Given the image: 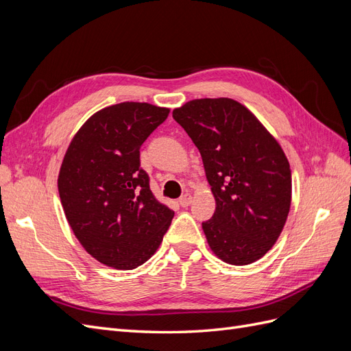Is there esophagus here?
<instances>
[{
    "instance_id": "1",
    "label": "esophagus",
    "mask_w": 351,
    "mask_h": 351,
    "mask_svg": "<svg viewBox=\"0 0 351 351\" xmlns=\"http://www.w3.org/2000/svg\"><path fill=\"white\" fill-rule=\"evenodd\" d=\"M190 204H192V195L184 193L182 197L178 199V205L182 208H187Z\"/></svg>"
}]
</instances>
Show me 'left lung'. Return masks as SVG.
I'll return each mask as SVG.
<instances>
[{"instance_id": "left-lung-1", "label": "left lung", "mask_w": 351, "mask_h": 351, "mask_svg": "<svg viewBox=\"0 0 351 351\" xmlns=\"http://www.w3.org/2000/svg\"><path fill=\"white\" fill-rule=\"evenodd\" d=\"M173 119L193 141L215 197L202 222L210 249L231 265L261 259L280 237L291 204V169L281 146L230 98L184 104Z\"/></svg>"}]
</instances>
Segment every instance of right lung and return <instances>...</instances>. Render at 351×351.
I'll return each instance as SVG.
<instances>
[{
    "label": "right lung",
    "instance_id": "right-lung-1",
    "mask_svg": "<svg viewBox=\"0 0 351 351\" xmlns=\"http://www.w3.org/2000/svg\"><path fill=\"white\" fill-rule=\"evenodd\" d=\"M168 114L146 102L111 105L82 125L62 159L58 192L69 224L107 267H141L171 224L174 212L154 197L139 152Z\"/></svg>",
    "mask_w": 351,
    "mask_h": 351
}]
</instances>
